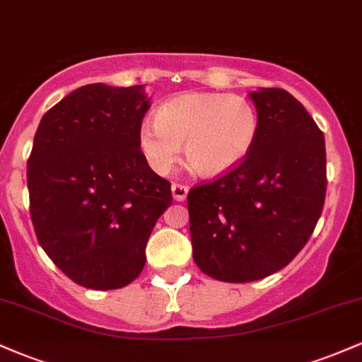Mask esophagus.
<instances>
[{"mask_svg": "<svg viewBox=\"0 0 362 362\" xmlns=\"http://www.w3.org/2000/svg\"><path fill=\"white\" fill-rule=\"evenodd\" d=\"M172 194H173V199L175 201H184L187 197V194H189V185H184V184H173L172 185Z\"/></svg>", "mask_w": 362, "mask_h": 362, "instance_id": "1", "label": "esophagus"}]
</instances>
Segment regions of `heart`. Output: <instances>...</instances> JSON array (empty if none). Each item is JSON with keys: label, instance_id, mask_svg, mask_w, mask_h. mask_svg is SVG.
Instances as JSON below:
<instances>
[{"label": "heart", "instance_id": "heart-1", "mask_svg": "<svg viewBox=\"0 0 362 362\" xmlns=\"http://www.w3.org/2000/svg\"><path fill=\"white\" fill-rule=\"evenodd\" d=\"M259 114L250 100L228 93H185L165 102L155 120H144L139 149L155 172L170 173L182 158L202 175L238 167L259 136Z\"/></svg>", "mask_w": 362, "mask_h": 362}]
</instances>
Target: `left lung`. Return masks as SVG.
I'll return each instance as SVG.
<instances>
[{
	"instance_id": "obj_1",
	"label": "left lung",
	"mask_w": 362,
	"mask_h": 362,
	"mask_svg": "<svg viewBox=\"0 0 362 362\" xmlns=\"http://www.w3.org/2000/svg\"><path fill=\"white\" fill-rule=\"evenodd\" d=\"M259 136L238 167L187 195L194 262L223 282L281 271L303 250L327 194L325 138L289 91L250 93Z\"/></svg>"
}]
</instances>
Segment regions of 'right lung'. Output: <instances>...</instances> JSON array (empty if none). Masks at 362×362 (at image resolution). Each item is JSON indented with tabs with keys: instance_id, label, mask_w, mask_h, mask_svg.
Masks as SVG:
<instances>
[{
	"instance_id": "1",
	"label": "right lung",
	"mask_w": 362,
	"mask_h": 362,
	"mask_svg": "<svg viewBox=\"0 0 362 362\" xmlns=\"http://www.w3.org/2000/svg\"><path fill=\"white\" fill-rule=\"evenodd\" d=\"M148 110L143 85L93 83L56 103L37 127L27 161L32 223L49 259L83 288L134 281L149 235L173 201L170 182L139 149Z\"/></svg>"
}]
</instances>
